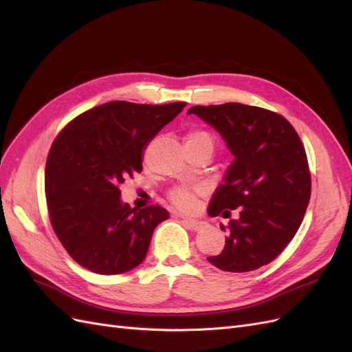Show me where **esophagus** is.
I'll return each mask as SVG.
<instances>
[{
    "mask_svg": "<svg viewBox=\"0 0 352 352\" xmlns=\"http://www.w3.org/2000/svg\"><path fill=\"white\" fill-rule=\"evenodd\" d=\"M184 223H186V226L188 228V229H192V230H202L205 226H206V223L205 221H201V220H193V219H184Z\"/></svg>",
    "mask_w": 352,
    "mask_h": 352,
    "instance_id": "34e87169",
    "label": "esophagus"
}]
</instances>
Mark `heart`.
I'll list each match as a JSON object with an SVG mask.
<instances>
[{
  "label": "heart",
  "mask_w": 352,
  "mask_h": 352,
  "mask_svg": "<svg viewBox=\"0 0 352 352\" xmlns=\"http://www.w3.org/2000/svg\"><path fill=\"white\" fill-rule=\"evenodd\" d=\"M197 141H210L212 142L210 133L204 131H193L187 135L186 142H197ZM173 201L174 204L182 210H190L195 205V192L190 188H178L173 193Z\"/></svg>",
  "instance_id": "obj_1"
}]
</instances>
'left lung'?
I'll use <instances>...</instances> for the list:
<instances>
[{
    "mask_svg": "<svg viewBox=\"0 0 352 352\" xmlns=\"http://www.w3.org/2000/svg\"><path fill=\"white\" fill-rule=\"evenodd\" d=\"M187 114L217 131L233 155L208 215L230 217L226 245L210 263L228 272H248L272 262L293 239L311 197L305 147L283 116L265 108L228 102L195 105Z\"/></svg>",
    "mask_w": 352,
    "mask_h": 352,
    "instance_id": "8db88e82",
    "label": "left lung"
}]
</instances>
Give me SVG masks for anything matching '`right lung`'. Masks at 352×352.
I'll return each instance as SVG.
<instances>
[{
    "label": "right lung",
    "mask_w": 352,
    "mask_h": 352,
    "mask_svg": "<svg viewBox=\"0 0 352 352\" xmlns=\"http://www.w3.org/2000/svg\"><path fill=\"white\" fill-rule=\"evenodd\" d=\"M184 107L107 102L58 135L46 164L47 208L53 230L78 265L116 275L146 258L153 232L169 212L159 205L131 208L119 187L141 173L148 142Z\"/></svg>",
    "instance_id": "1"
}]
</instances>
